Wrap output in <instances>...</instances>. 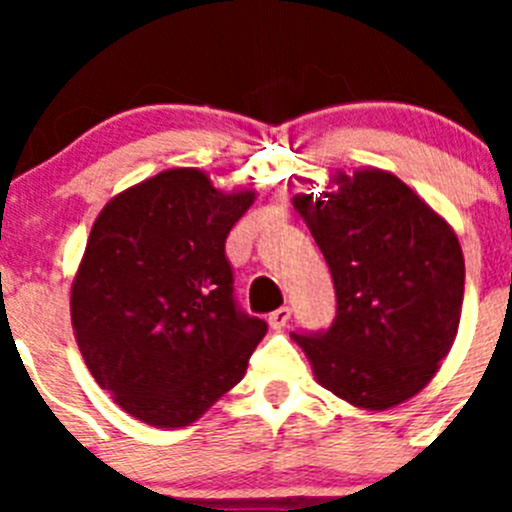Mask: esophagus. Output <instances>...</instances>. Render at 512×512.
Here are the masks:
<instances>
[{
	"label": "esophagus",
	"instance_id": "obj_1",
	"mask_svg": "<svg viewBox=\"0 0 512 512\" xmlns=\"http://www.w3.org/2000/svg\"><path fill=\"white\" fill-rule=\"evenodd\" d=\"M289 318H292V310H289V307H279V310H274L269 315V325L274 330H279L289 323Z\"/></svg>",
	"mask_w": 512,
	"mask_h": 512
}]
</instances>
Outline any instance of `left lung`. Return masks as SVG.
<instances>
[{
  "mask_svg": "<svg viewBox=\"0 0 512 512\" xmlns=\"http://www.w3.org/2000/svg\"><path fill=\"white\" fill-rule=\"evenodd\" d=\"M292 205L323 251L336 320L292 336L320 387L359 410L408 402L436 377L459 333L464 253L441 212L392 171L336 169Z\"/></svg>",
  "mask_w": 512,
  "mask_h": 512,
  "instance_id": "1",
  "label": "left lung"
}]
</instances>
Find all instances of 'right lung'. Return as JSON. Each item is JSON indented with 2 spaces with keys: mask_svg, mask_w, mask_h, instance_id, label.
<instances>
[{
  "mask_svg": "<svg viewBox=\"0 0 512 512\" xmlns=\"http://www.w3.org/2000/svg\"><path fill=\"white\" fill-rule=\"evenodd\" d=\"M256 189L223 192L202 169H166L115 194L71 279L84 364L128 415L184 428L246 374L266 336L233 302L225 238Z\"/></svg>",
  "mask_w": 512,
  "mask_h": 512,
  "instance_id": "add662e5",
  "label": "right lung"
}]
</instances>
